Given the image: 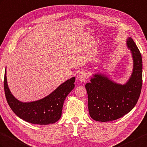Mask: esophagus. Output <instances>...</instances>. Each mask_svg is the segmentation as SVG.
<instances>
[{
    "mask_svg": "<svg viewBox=\"0 0 147 147\" xmlns=\"http://www.w3.org/2000/svg\"><path fill=\"white\" fill-rule=\"evenodd\" d=\"M88 78V74L85 71H81L78 75V80L81 81V82H84L86 81Z\"/></svg>",
    "mask_w": 147,
    "mask_h": 147,
    "instance_id": "1",
    "label": "esophagus"
}]
</instances>
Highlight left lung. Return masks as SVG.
Listing matches in <instances>:
<instances>
[{
	"mask_svg": "<svg viewBox=\"0 0 147 147\" xmlns=\"http://www.w3.org/2000/svg\"><path fill=\"white\" fill-rule=\"evenodd\" d=\"M134 59L131 77L125 84H120L100 74L93 75L85 85L88 93L90 117L98 121L117 120L135 107L142 86V58L131 37L127 41Z\"/></svg>",
	"mask_w": 147,
	"mask_h": 147,
	"instance_id": "left-lung-1",
	"label": "left lung"
}]
</instances>
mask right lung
I'll list each match as a JSON object with an SVG mask.
<instances>
[{
    "instance_id": "obj_1",
    "label": "right lung",
    "mask_w": 147,
    "mask_h": 147,
    "mask_svg": "<svg viewBox=\"0 0 147 147\" xmlns=\"http://www.w3.org/2000/svg\"><path fill=\"white\" fill-rule=\"evenodd\" d=\"M74 81L75 78H71L41 100L22 103L17 100L9 90L5 68L4 80L5 95L10 108L20 118L32 124L49 125L60 119L64 101L74 88Z\"/></svg>"
}]
</instances>
